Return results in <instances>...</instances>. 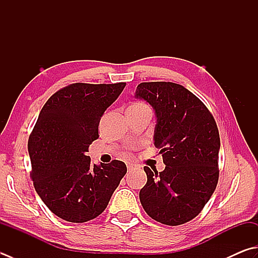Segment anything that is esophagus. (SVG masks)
I'll return each instance as SVG.
<instances>
[{"instance_id":"esophagus-1","label":"esophagus","mask_w":258,"mask_h":258,"mask_svg":"<svg viewBox=\"0 0 258 258\" xmlns=\"http://www.w3.org/2000/svg\"><path fill=\"white\" fill-rule=\"evenodd\" d=\"M133 167H134V165L131 164V163H128V164H127V168H128V169H131Z\"/></svg>"}]
</instances>
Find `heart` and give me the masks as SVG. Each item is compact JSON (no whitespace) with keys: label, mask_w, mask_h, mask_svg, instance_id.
Instances as JSON below:
<instances>
[{"label":"heart","mask_w":258,"mask_h":258,"mask_svg":"<svg viewBox=\"0 0 258 258\" xmlns=\"http://www.w3.org/2000/svg\"><path fill=\"white\" fill-rule=\"evenodd\" d=\"M128 110H136V111H142V110H149L152 111V109L149 108V105H147L144 102H134L129 105Z\"/></svg>","instance_id":"b5f03b06"}]
</instances>
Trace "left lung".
<instances>
[{
  "mask_svg": "<svg viewBox=\"0 0 258 258\" xmlns=\"http://www.w3.org/2000/svg\"><path fill=\"white\" fill-rule=\"evenodd\" d=\"M136 99L153 106L154 145L160 148L163 172L145 166L147 183L139 199L147 215L168 226L196 218L215 192L220 137L207 106L185 87L171 82L140 83Z\"/></svg>",
  "mask_w": 258,
  "mask_h": 258,
  "instance_id": "8db88e82",
  "label": "left lung"
}]
</instances>
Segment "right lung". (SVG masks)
<instances>
[{
  "instance_id": "right-lung-1",
  "label": "right lung",
  "mask_w": 258,
  "mask_h": 258,
  "mask_svg": "<svg viewBox=\"0 0 258 258\" xmlns=\"http://www.w3.org/2000/svg\"><path fill=\"white\" fill-rule=\"evenodd\" d=\"M125 83H75L43 105L28 143L38 196L57 217L86 222L105 210L127 166L121 160L92 164L89 146L99 138L104 111Z\"/></svg>"
}]
</instances>
